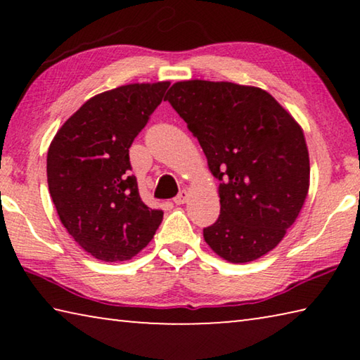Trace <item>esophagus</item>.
Segmentation results:
<instances>
[{
	"label": "esophagus",
	"mask_w": 360,
	"mask_h": 360,
	"mask_svg": "<svg viewBox=\"0 0 360 360\" xmlns=\"http://www.w3.org/2000/svg\"><path fill=\"white\" fill-rule=\"evenodd\" d=\"M187 200V192L186 191H181L178 195H176V197L173 198V202L176 203V205H182Z\"/></svg>",
	"instance_id": "esophagus-1"
}]
</instances>
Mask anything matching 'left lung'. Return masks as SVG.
Instances as JSON below:
<instances>
[{"instance_id":"obj_1","label":"left lung","mask_w":360,"mask_h":360,"mask_svg":"<svg viewBox=\"0 0 360 360\" xmlns=\"http://www.w3.org/2000/svg\"><path fill=\"white\" fill-rule=\"evenodd\" d=\"M165 100L219 179L221 214L203 229L205 241L233 264L270 252L308 193L309 157L300 127L265 90L233 82H176Z\"/></svg>"}]
</instances>
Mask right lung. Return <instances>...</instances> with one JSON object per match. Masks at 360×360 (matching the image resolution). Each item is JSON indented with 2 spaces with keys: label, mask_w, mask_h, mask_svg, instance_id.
Returning a JSON list of instances; mask_svg holds the SVG:
<instances>
[{
  "label": "right lung",
  "mask_w": 360,
  "mask_h": 360,
  "mask_svg": "<svg viewBox=\"0 0 360 360\" xmlns=\"http://www.w3.org/2000/svg\"><path fill=\"white\" fill-rule=\"evenodd\" d=\"M169 82L129 84L85 101L47 152V184L58 217L84 251L103 262L136 255L163 212L143 203L129 149Z\"/></svg>",
  "instance_id": "add662e5"
}]
</instances>
